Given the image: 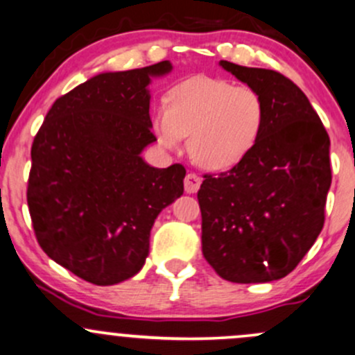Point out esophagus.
Here are the masks:
<instances>
[{"label": "esophagus", "instance_id": "obj_1", "mask_svg": "<svg viewBox=\"0 0 355 355\" xmlns=\"http://www.w3.org/2000/svg\"><path fill=\"white\" fill-rule=\"evenodd\" d=\"M200 184H201L200 176H196V174H194V173L186 174V178H184V189H186V193H189V194L196 193L198 189H200Z\"/></svg>", "mask_w": 355, "mask_h": 355}]
</instances>
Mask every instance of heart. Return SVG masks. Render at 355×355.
Here are the masks:
<instances>
[{
	"label": "heart",
	"mask_w": 355,
	"mask_h": 355,
	"mask_svg": "<svg viewBox=\"0 0 355 355\" xmlns=\"http://www.w3.org/2000/svg\"><path fill=\"white\" fill-rule=\"evenodd\" d=\"M264 125L266 103L254 87L205 76L174 86L167 108H157L152 116L164 148L176 150L189 135V154L209 171L239 166L257 146Z\"/></svg>",
	"instance_id": "heart-1"
}]
</instances>
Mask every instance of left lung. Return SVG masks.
I'll list each match as a JSON object with an SVG mask.
<instances>
[{
	"instance_id": "8db88e82",
	"label": "left lung",
	"mask_w": 355,
	"mask_h": 355,
	"mask_svg": "<svg viewBox=\"0 0 355 355\" xmlns=\"http://www.w3.org/2000/svg\"><path fill=\"white\" fill-rule=\"evenodd\" d=\"M266 103V125L239 166L205 176L198 191L208 264L232 283L288 276L325 222L330 139L303 91L283 74L220 60Z\"/></svg>"
}]
</instances>
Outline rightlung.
I'll return each mask as SVG.
<instances>
[{
	"label": "right lung",
	"mask_w": 355,
	"mask_h": 355,
	"mask_svg": "<svg viewBox=\"0 0 355 355\" xmlns=\"http://www.w3.org/2000/svg\"><path fill=\"white\" fill-rule=\"evenodd\" d=\"M169 60L101 72L55 100L32 146L28 201L44 252L81 279L112 286L146 264L152 225L184 191L186 169L152 167V78Z\"/></svg>",
	"instance_id": "add662e5"
}]
</instances>
